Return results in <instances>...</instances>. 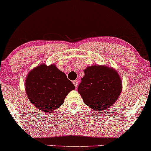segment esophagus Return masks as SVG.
Here are the masks:
<instances>
[{"instance_id":"obj_1","label":"esophagus","mask_w":151,"mask_h":151,"mask_svg":"<svg viewBox=\"0 0 151 151\" xmlns=\"http://www.w3.org/2000/svg\"><path fill=\"white\" fill-rule=\"evenodd\" d=\"M73 83L74 84V86H75V87L76 88L78 85V80H74V81H73Z\"/></svg>"}]
</instances>
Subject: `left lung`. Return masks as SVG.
Listing matches in <instances>:
<instances>
[{
    "label": "left lung",
    "instance_id": "8db88e82",
    "mask_svg": "<svg viewBox=\"0 0 151 151\" xmlns=\"http://www.w3.org/2000/svg\"><path fill=\"white\" fill-rule=\"evenodd\" d=\"M85 75L78 91L83 103L94 111L109 108L122 91V81L115 69L106 65H92L84 69Z\"/></svg>",
    "mask_w": 151,
    "mask_h": 151
}]
</instances>
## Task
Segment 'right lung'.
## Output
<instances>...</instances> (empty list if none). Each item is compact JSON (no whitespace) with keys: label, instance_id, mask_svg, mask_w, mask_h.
Segmentation results:
<instances>
[{"label":"right lung","instance_id":"right-lung-1","mask_svg":"<svg viewBox=\"0 0 151 151\" xmlns=\"http://www.w3.org/2000/svg\"><path fill=\"white\" fill-rule=\"evenodd\" d=\"M25 92L32 105L44 112H52L61 106L75 86L55 64L42 63L27 73Z\"/></svg>","mask_w":151,"mask_h":151}]
</instances>
